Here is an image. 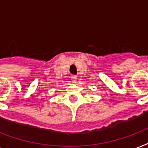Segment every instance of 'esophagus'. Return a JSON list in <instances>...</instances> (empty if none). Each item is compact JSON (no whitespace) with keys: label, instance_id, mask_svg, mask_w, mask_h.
Here are the masks:
<instances>
[{"label":"esophagus","instance_id":"34e87169","mask_svg":"<svg viewBox=\"0 0 148 148\" xmlns=\"http://www.w3.org/2000/svg\"><path fill=\"white\" fill-rule=\"evenodd\" d=\"M71 80L73 83H76L77 81V76H72L71 77Z\"/></svg>","mask_w":148,"mask_h":148}]
</instances>
